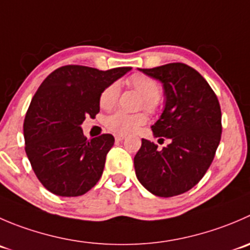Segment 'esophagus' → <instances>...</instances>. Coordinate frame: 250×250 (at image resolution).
I'll return each instance as SVG.
<instances>
[{
	"mask_svg": "<svg viewBox=\"0 0 250 250\" xmlns=\"http://www.w3.org/2000/svg\"><path fill=\"white\" fill-rule=\"evenodd\" d=\"M115 139L116 142H122V140H125V137H123V135H116Z\"/></svg>",
	"mask_w": 250,
	"mask_h": 250,
	"instance_id": "1",
	"label": "esophagus"
}]
</instances>
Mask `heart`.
Listing matches in <instances>:
<instances>
[{"instance_id": "obj_1", "label": "heart", "mask_w": 250, "mask_h": 250, "mask_svg": "<svg viewBox=\"0 0 250 250\" xmlns=\"http://www.w3.org/2000/svg\"><path fill=\"white\" fill-rule=\"evenodd\" d=\"M128 85L134 89L143 98V104L147 111H155L157 107V100L161 95V86L156 81L144 74H133L127 81ZM120 95V86L112 83L106 86L101 93L99 103L105 110H110L116 105ZM146 122L144 113H125L122 111L113 113L106 118V127L111 132L120 135H128L134 133L140 125Z\"/></svg>"}]
</instances>
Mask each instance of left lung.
<instances>
[{
	"instance_id": "left-lung-1",
	"label": "left lung",
	"mask_w": 250,
	"mask_h": 250,
	"mask_svg": "<svg viewBox=\"0 0 250 250\" xmlns=\"http://www.w3.org/2000/svg\"><path fill=\"white\" fill-rule=\"evenodd\" d=\"M138 69L164 86V111L151 129L155 138L169 139V144L159 150L154 142L142 139L134 156L135 174L151 194H183L198 184L214 160L222 132L219 100L208 82L184 63Z\"/></svg>"
}]
</instances>
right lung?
Wrapping results in <instances>:
<instances>
[{
  "mask_svg": "<svg viewBox=\"0 0 250 250\" xmlns=\"http://www.w3.org/2000/svg\"><path fill=\"white\" fill-rule=\"evenodd\" d=\"M130 67L99 71L63 66L39 86L24 120L25 152L46 189L60 197L85 194L99 182L115 138L88 140L82 125L100 111L101 93Z\"/></svg>",
  "mask_w": 250,
  "mask_h": 250,
  "instance_id": "1",
  "label": "right lung"
}]
</instances>
